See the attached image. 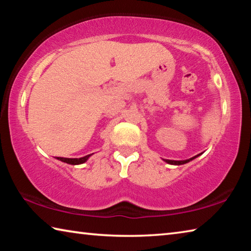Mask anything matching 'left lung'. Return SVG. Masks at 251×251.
Masks as SVG:
<instances>
[{"label":"left lung","instance_id":"1","mask_svg":"<svg viewBox=\"0 0 251 251\" xmlns=\"http://www.w3.org/2000/svg\"><path fill=\"white\" fill-rule=\"evenodd\" d=\"M199 155H201V154H198V155H196V156L192 157V158L186 159V160H171V159H164V160L166 161L167 164H171V165H182V164H186V163H188V161L195 159V158H196V157H198Z\"/></svg>","mask_w":251,"mask_h":251}]
</instances>
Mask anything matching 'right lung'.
I'll list each match as a JSON object with an SVG mask.
<instances>
[{"label":"right lung","instance_id":"right-lung-1","mask_svg":"<svg viewBox=\"0 0 251 251\" xmlns=\"http://www.w3.org/2000/svg\"><path fill=\"white\" fill-rule=\"evenodd\" d=\"M91 155H86L84 157H80V158H64V157H56V159L63 161V163H66V164H70V165H79V164H84L85 161H86Z\"/></svg>","mask_w":251,"mask_h":251}]
</instances>
